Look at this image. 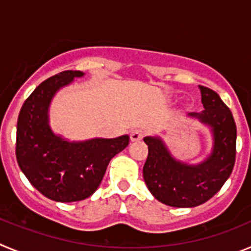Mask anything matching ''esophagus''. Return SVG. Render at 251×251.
Here are the masks:
<instances>
[{"instance_id":"esophagus-1","label":"esophagus","mask_w":251,"mask_h":251,"mask_svg":"<svg viewBox=\"0 0 251 251\" xmlns=\"http://www.w3.org/2000/svg\"><path fill=\"white\" fill-rule=\"evenodd\" d=\"M145 137V130L143 129H133L130 132V141L138 142Z\"/></svg>"}]
</instances>
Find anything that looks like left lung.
<instances>
[{
  "label": "left lung",
  "mask_w": 251,
  "mask_h": 251,
  "mask_svg": "<svg viewBox=\"0 0 251 251\" xmlns=\"http://www.w3.org/2000/svg\"><path fill=\"white\" fill-rule=\"evenodd\" d=\"M205 109L188 113L211 128L214 145L210 156L199 165H187L172 157L159 137H146L148 156L143 166V178L151 194L159 202L174 207H195L210 200L235 165L236 124L231 110L217 93L200 85Z\"/></svg>",
  "instance_id": "8db88e82"
}]
</instances>
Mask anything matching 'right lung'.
<instances>
[{
    "label": "right lung",
    "instance_id": "right-lung-1",
    "mask_svg": "<svg viewBox=\"0 0 251 251\" xmlns=\"http://www.w3.org/2000/svg\"><path fill=\"white\" fill-rule=\"evenodd\" d=\"M84 73L66 70L40 84L20 110L16 158L30 183L57 202L92 196L100 185L110 159L129 143V136L69 142L49 126V106L55 93Z\"/></svg>",
    "mask_w": 251,
    "mask_h": 251
}]
</instances>
